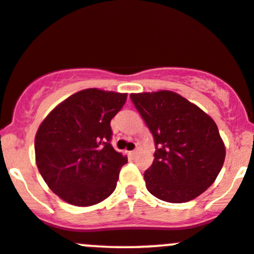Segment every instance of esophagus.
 <instances>
[{
  "label": "esophagus",
  "instance_id": "1",
  "mask_svg": "<svg viewBox=\"0 0 254 254\" xmlns=\"http://www.w3.org/2000/svg\"><path fill=\"white\" fill-rule=\"evenodd\" d=\"M136 153H137V151H130V152H129V156H130V157H135Z\"/></svg>",
  "mask_w": 254,
  "mask_h": 254
}]
</instances>
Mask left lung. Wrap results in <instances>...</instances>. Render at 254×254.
Returning a JSON list of instances; mask_svg holds the SVG:
<instances>
[{
  "instance_id": "left-lung-1",
  "label": "left lung",
  "mask_w": 254,
  "mask_h": 254,
  "mask_svg": "<svg viewBox=\"0 0 254 254\" xmlns=\"http://www.w3.org/2000/svg\"><path fill=\"white\" fill-rule=\"evenodd\" d=\"M130 97L156 145L153 163L143 176L147 190L170 203H185L203 193L225 161V145L214 120L169 90Z\"/></svg>"
}]
</instances>
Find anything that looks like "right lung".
I'll use <instances>...</instances> for the list:
<instances>
[{
  "instance_id": "add662e5",
  "label": "right lung",
  "mask_w": 254,
  "mask_h": 254,
  "mask_svg": "<svg viewBox=\"0 0 254 254\" xmlns=\"http://www.w3.org/2000/svg\"><path fill=\"white\" fill-rule=\"evenodd\" d=\"M127 93L85 89L56 106L35 135V161L45 183L76 207L105 201L116 190L127 156L109 143L111 120Z\"/></svg>"
}]
</instances>
